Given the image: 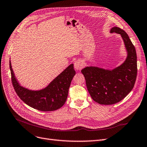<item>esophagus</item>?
Segmentation results:
<instances>
[{
    "instance_id": "esophagus-1",
    "label": "esophagus",
    "mask_w": 147,
    "mask_h": 147,
    "mask_svg": "<svg viewBox=\"0 0 147 147\" xmlns=\"http://www.w3.org/2000/svg\"><path fill=\"white\" fill-rule=\"evenodd\" d=\"M84 65H85V64H84V61H83L81 59L77 60L75 62V63H74L75 69H76V70H81Z\"/></svg>"
}]
</instances>
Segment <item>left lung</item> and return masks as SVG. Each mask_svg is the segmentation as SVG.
I'll return each mask as SVG.
<instances>
[{
  "label": "left lung",
  "mask_w": 147,
  "mask_h": 147,
  "mask_svg": "<svg viewBox=\"0 0 147 147\" xmlns=\"http://www.w3.org/2000/svg\"><path fill=\"white\" fill-rule=\"evenodd\" d=\"M110 32L121 35L127 52L124 63L113 70L86 67L82 70L92 99L99 104H115L123 99L134 88L137 73L136 48L125 31L118 27Z\"/></svg>",
  "instance_id": "1"
}]
</instances>
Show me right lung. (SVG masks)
<instances>
[{"mask_svg":"<svg viewBox=\"0 0 147 147\" xmlns=\"http://www.w3.org/2000/svg\"><path fill=\"white\" fill-rule=\"evenodd\" d=\"M11 82L15 92L25 104L36 110L50 112L60 109L67 100L75 71L70 64L43 90L32 91L21 86L13 73L10 61Z\"/></svg>","mask_w":147,"mask_h":147,"instance_id":"1","label":"right lung"}]
</instances>
